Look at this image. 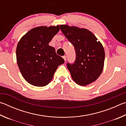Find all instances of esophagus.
Segmentation results:
<instances>
[{"label":"esophagus","mask_w":126,"mask_h":126,"mask_svg":"<svg viewBox=\"0 0 126 126\" xmlns=\"http://www.w3.org/2000/svg\"><path fill=\"white\" fill-rule=\"evenodd\" d=\"M63 58L64 59V60L65 61H66V59H67V57H66L65 56H63Z\"/></svg>","instance_id":"obj_1"}]
</instances>
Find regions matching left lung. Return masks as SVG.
Here are the masks:
<instances>
[{"label": "left lung", "instance_id": "obj_1", "mask_svg": "<svg viewBox=\"0 0 126 126\" xmlns=\"http://www.w3.org/2000/svg\"><path fill=\"white\" fill-rule=\"evenodd\" d=\"M60 27L76 53L74 63H68L67 65L73 80L81 86L94 82L104 68L105 53L101 43L86 29L67 25H61Z\"/></svg>", "mask_w": 126, "mask_h": 126}]
</instances>
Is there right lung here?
Instances as JSON below:
<instances>
[{
    "label": "right lung",
    "instance_id": "add662e5",
    "mask_svg": "<svg viewBox=\"0 0 126 126\" xmlns=\"http://www.w3.org/2000/svg\"><path fill=\"white\" fill-rule=\"evenodd\" d=\"M59 30V25L36 27L18 42L16 51L18 67L25 80L31 85H47L58 66L64 63L54 48L48 45Z\"/></svg>",
    "mask_w": 126,
    "mask_h": 126
}]
</instances>
